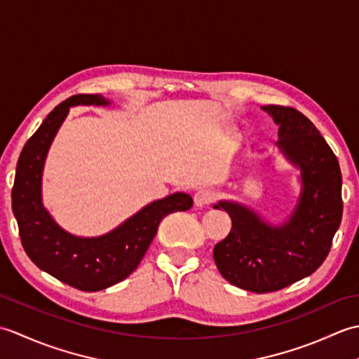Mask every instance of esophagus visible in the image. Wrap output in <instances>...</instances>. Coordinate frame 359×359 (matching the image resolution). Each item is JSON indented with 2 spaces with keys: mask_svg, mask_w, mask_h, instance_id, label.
<instances>
[{
  "mask_svg": "<svg viewBox=\"0 0 359 359\" xmlns=\"http://www.w3.org/2000/svg\"><path fill=\"white\" fill-rule=\"evenodd\" d=\"M216 201V193L211 191V189H199L194 194V205L196 207H205V205H210Z\"/></svg>",
  "mask_w": 359,
  "mask_h": 359,
  "instance_id": "esophagus-1",
  "label": "esophagus"
}]
</instances>
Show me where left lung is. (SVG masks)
Masks as SVG:
<instances>
[{"label":"left lung","mask_w":359,"mask_h":359,"mask_svg":"<svg viewBox=\"0 0 359 359\" xmlns=\"http://www.w3.org/2000/svg\"><path fill=\"white\" fill-rule=\"evenodd\" d=\"M279 125L278 147L301 168L302 193L285 225L271 228L238 203L219 202L233 228L212 256L230 284L271 293L310 276L330 253L342 219V175L337 156L316 126L294 108L264 106Z\"/></svg>","instance_id":"1"}]
</instances>
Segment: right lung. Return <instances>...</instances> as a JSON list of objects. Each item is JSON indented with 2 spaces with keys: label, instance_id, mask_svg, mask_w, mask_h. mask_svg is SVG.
Masks as SVG:
<instances>
[{
  "label": "right lung",
  "instance_id": "add662e5",
  "mask_svg": "<svg viewBox=\"0 0 359 359\" xmlns=\"http://www.w3.org/2000/svg\"><path fill=\"white\" fill-rule=\"evenodd\" d=\"M98 94H77L49 112L22 148L12 188V210L21 245L38 269L81 292H100L126 279L140 264L165 216L193 207L191 196L175 193L144 207L109 234L75 238L53 222L41 205L44 157L60 125L75 104H108Z\"/></svg>",
  "mask_w": 359,
  "mask_h": 359
}]
</instances>
